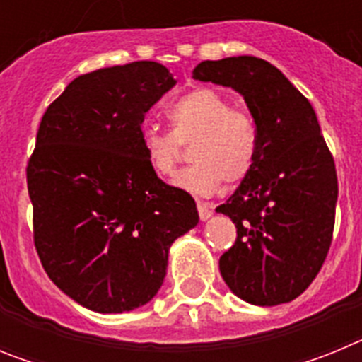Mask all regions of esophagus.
<instances>
[{"label": "esophagus", "instance_id": "obj_1", "mask_svg": "<svg viewBox=\"0 0 362 362\" xmlns=\"http://www.w3.org/2000/svg\"><path fill=\"white\" fill-rule=\"evenodd\" d=\"M197 212H199L201 221H206L212 217V206L206 203H197Z\"/></svg>", "mask_w": 362, "mask_h": 362}]
</instances>
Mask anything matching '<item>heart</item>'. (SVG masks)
<instances>
[{
    "mask_svg": "<svg viewBox=\"0 0 362 362\" xmlns=\"http://www.w3.org/2000/svg\"><path fill=\"white\" fill-rule=\"evenodd\" d=\"M170 130L143 127V153L153 174H174L181 145H190L194 165L179 172L174 185L194 196H214L223 181L239 183L257 161L259 132L254 117L232 108L214 88H196L168 107Z\"/></svg>",
    "mask_w": 362,
    "mask_h": 362,
    "instance_id": "1",
    "label": "heart"
}]
</instances>
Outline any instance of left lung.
I'll return each mask as SVG.
<instances>
[{
    "label": "left lung",
    "instance_id": "8db88e82",
    "mask_svg": "<svg viewBox=\"0 0 362 362\" xmlns=\"http://www.w3.org/2000/svg\"><path fill=\"white\" fill-rule=\"evenodd\" d=\"M192 76L239 92L259 132L254 168L216 209L238 228L219 259L221 276L250 305L290 303L315 279L334 233L337 174L317 116L284 74L259 57L203 62Z\"/></svg>",
    "mask_w": 362,
    "mask_h": 362
}]
</instances>
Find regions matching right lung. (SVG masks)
Returning a JSON list of instances; mask_svg holds the SVG:
<instances>
[{"label":"right lung","instance_id":"add662e5","mask_svg":"<svg viewBox=\"0 0 362 362\" xmlns=\"http://www.w3.org/2000/svg\"><path fill=\"white\" fill-rule=\"evenodd\" d=\"M174 85L156 62L99 69L41 117L27 166L34 243L52 283L92 312L152 300L172 243L199 223L196 201L150 170L139 141L145 114Z\"/></svg>","mask_w":362,"mask_h":362}]
</instances>
